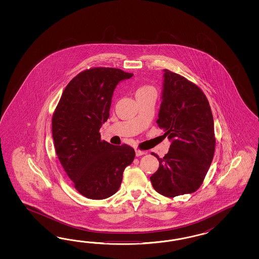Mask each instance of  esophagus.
I'll return each mask as SVG.
<instances>
[{
    "label": "esophagus",
    "mask_w": 259,
    "mask_h": 259,
    "mask_svg": "<svg viewBox=\"0 0 259 259\" xmlns=\"http://www.w3.org/2000/svg\"><path fill=\"white\" fill-rule=\"evenodd\" d=\"M145 154H146V152H144V151L136 150V156H137V157H141V156H143V155H145Z\"/></svg>",
    "instance_id": "1"
}]
</instances>
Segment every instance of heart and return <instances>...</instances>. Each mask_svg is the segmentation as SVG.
Masks as SVG:
<instances>
[{
  "mask_svg": "<svg viewBox=\"0 0 259 259\" xmlns=\"http://www.w3.org/2000/svg\"><path fill=\"white\" fill-rule=\"evenodd\" d=\"M152 89H154L153 87H141L137 90V92H136V95L142 94V93H145V92H147V91H149V90H152Z\"/></svg>",
  "mask_w": 259,
  "mask_h": 259,
  "instance_id": "1",
  "label": "heart"
}]
</instances>
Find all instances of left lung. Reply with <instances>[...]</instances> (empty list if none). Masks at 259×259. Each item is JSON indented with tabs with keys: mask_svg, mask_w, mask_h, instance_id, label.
Wrapping results in <instances>:
<instances>
[{
	"mask_svg": "<svg viewBox=\"0 0 259 259\" xmlns=\"http://www.w3.org/2000/svg\"><path fill=\"white\" fill-rule=\"evenodd\" d=\"M157 123L171 141L159 167L150 178L158 194L175 197L196 192L212 163L215 139L209 102L201 89L164 69Z\"/></svg>",
	"mask_w": 259,
	"mask_h": 259,
	"instance_id": "obj_1",
	"label": "left lung"
}]
</instances>
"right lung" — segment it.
<instances>
[{"instance_id": "right-lung-1", "label": "right lung", "mask_w": 259, "mask_h": 259, "mask_svg": "<svg viewBox=\"0 0 259 259\" xmlns=\"http://www.w3.org/2000/svg\"><path fill=\"white\" fill-rule=\"evenodd\" d=\"M133 74L95 67L78 74L65 87L52 118L55 151L79 194L104 199L118 192L122 174L133 162L135 150L101 140L109 118L112 97L119 81Z\"/></svg>"}]
</instances>
